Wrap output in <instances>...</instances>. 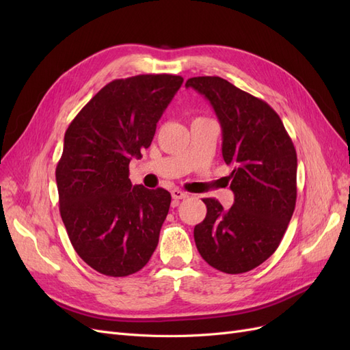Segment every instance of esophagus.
<instances>
[{"instance_id":"esophagus-1","label":"esophagus","mask_w":350,"mask_h":350,"mask_svg":"<svg viewBox=\"0 0 350 350\" xmlns=\"http://www.w3.org/2000/svg\"><path fill=\"white\" fill-rule=\"evenodd\" d=\"M171 194H172V198H174V200H183V198H185V197L188 196L185 191H183V189H179V188L172 189Z\"/></svg>"}]
</instances>
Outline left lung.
I'll return each instance as SVG.
<instances>
[{
  "mask_svg": "<svg viewBox=\"0 0 350 350\" xmlns=\"http://www.w3.org/2000/svg\"><path fill=\"white\" fill-rule=\"evenodd\" d=\"M185 86L204 94L217 115L235 194L229 210L203 198L207 215L194 228L197 250L220 271H250L278 250L288 229L296 204V150L269 103L220 77H193Z\"/></svg>",
  "mask_w": 350,
  "mask_h": 350,
  "instance_id": "left-lung-1",
  "label": "left lung"
}]
</instances>
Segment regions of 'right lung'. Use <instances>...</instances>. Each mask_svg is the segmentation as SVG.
Returning <instances> with one entry per match:
<instances>
[{"mask_svg": "<svg viewBox=\"0 0 350 350\" xmlns=\"http://www.w3.org/2000/svg\"><path fill=\"white\" fill-rule=\"evenodd\" d=\"M184 79L140 74L108 83L71 121L55 178L59 213L80 258L112 278L142 270L171 206L163 188L130 181V161L152 144Z\"/></svg>", "mask_w": 350, "mask_h": 350, "instance_id": "add662e5", "label": "right lung"}]
</instances>
